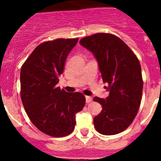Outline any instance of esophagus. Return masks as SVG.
<instances>
[{
  "label": "esophagus",
  "mask_w": 161,
  "mask_h": 161,
  "mask_svg": "<svg viewBox=\"0 0 161 161\" xmlns=\"http://www.w3.org/2000/svg\"><path fill=\"white\" fill-rule=\"evenodd\" d=\"M92 101V98L91 97H89V96H86V102L87 103H90V102Z\"/></svg>",
  "instance_id": "esophagus-1"
}]
</instances>
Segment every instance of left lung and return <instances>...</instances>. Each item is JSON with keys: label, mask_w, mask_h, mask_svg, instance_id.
<instances>
[{"label": "left lung", "mask_w": 161, "mask_h": 161, "mask_svg": "<svg viewBox=\"0 0 161 161\" xmlns=\"http://www.w3.org/2000/svg\"><path fill=\"white\" fill-rule=\"evenodd\" d=\"M79 43L97 59L109 92L106 99L93 98L102 105L93 119L95 129L106 136L118 134L131 124L140 106L143 86L140 63L130 48L112 34H94Z\"/></svg>", "instance_id": "1"}]
</instances>
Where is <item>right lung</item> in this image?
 I'll return each instance as SVG.
<instances>
[{
  "label": "right lung",
  "instance_id": "obj_1",
  "mask_svg": "<svg viewBox=\"0 0 161 161\" xmlns=\"http://www.w3.org/2000/svg\"><path fill=\"white\" fill-rule=\"evenodd\" d=\"M79 39H58L39 45L22 65L21 98L32 124L53 137L71 134L75 114L85 106L80 92H68L58 87L66 59Z\"/></svg>",
  "mask_w": 161,
  "mask_h": 161
}]
</instances>
